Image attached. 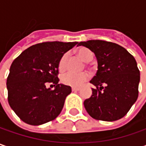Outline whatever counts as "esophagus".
<instances>
[{
	"mask_svg": "<svg viewBox=\"0 0 146 146\" xmlns=\"http://www.w3.org/2000/svg\"><path fill=\"white\" fill-rule=\"evenodd\" d=\"M80 88H77V87H72V88H71V90L73 91V92H75V91H79Z\"/></svg>",
	"mask_w": 146,
	"mask_h": 146,
	"instance_id": "esophagus-1",
	"label": "esophagus"
}]
</instances>
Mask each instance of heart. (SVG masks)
<instances>
[{"label": "heart", "mask_w": 146, "mask_h": 146, "mask_svg": "<svg viewBox=\"0 0 146 146\" xmlns=\"http://www.w3.org/2000/svg\"><path fill=\"white\" fill-rule=\"evenodd\" d=\"M77 55L82 61L85 62H88L93 58V52L90 49L86 48H80L77 52ZM67 58H68V53H64L61 57L58 62L59 70L62 71L66 69V65H67ZM88 78V75L85 71L80 72V73L68 71L62 76L61 80H62V83L66 85H69L72 87H79L87 80Z\"/></svg>", "instance_id": "1"}]
</instances>
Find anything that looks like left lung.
Masks as SVG:
<instances>
[{
    "label": "left lung",
    "mask_w": 146,
    "mask_h": 146,
    "mask_svg": "<svg viewBox=\"0 0 146 146\" xmlns=\"http://www.w3.org/2000/svg\"><path fill=\"white\" fill-rule=\"evenodd\" d=\"M95 53L98 70L91 83L93 95L84 101L89 115L98 120L122 119L138 98L140 70L137 62L125 48L115 43L93 40L80 42Z\"/></svg>",
    "instance_id": "8db88e82"
}]
</instances>
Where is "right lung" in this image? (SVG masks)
<instances>
[{
  "label": "right lung",
  "instance_id": "add662e5",
  "mask_svg": "<svg viewBox=\"0 0 146 146\" xmlns=\"http://www.w3.org/2000/svg\"><path fill=\"white\" fill-rule=\"evenodd\" d=\"M77 44L39 43L14 59L6 81L8 102L21 120L40 125L58 116L66 96L71 93L70 86L58 84V62ZM49 83L55 87L53 90L46 87Z\"/></svg>",
  "mask_w": 146,
  "mask_h": 146
}]
</instances>
